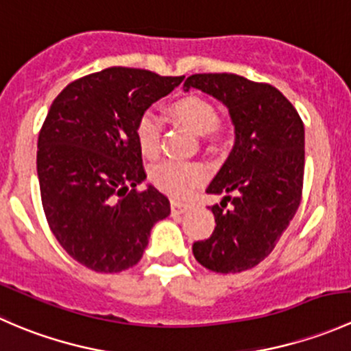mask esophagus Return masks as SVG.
Wrapping results in <instances>:
<instances>
[{
  "label": "esophagus",
  "mask_w": 351,
  "mask_h": 351,
  "mask_svg": "<svg viewBox=\"0 0 351 351\" xmlns=\"http://www.w3.org/2000/svg\"><path fill=\"white\" fill-rule=\"evenodd\" d=\"M189 208H190V204H186V202L171 200V212H173V214H183V212H186Z\"/></svg>",
  "instance_id": "obj_1"
}]
</instances>
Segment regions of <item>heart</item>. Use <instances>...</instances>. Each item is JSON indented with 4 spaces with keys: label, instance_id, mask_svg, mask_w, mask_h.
Segmentation results:
<instances>
[{
    "label": "heart",
    "instance_id": "heart-1",
    "mask_svg": "<svg viewBox=\"0 0 351 351\" xmlns=\"http://www.w3.org/2000/svg\"><path fill=\"white\" fill-rule=\"evenodd\" d=\"M173 119L195 134H214L219 130L217 110L205 98L189 95L173 101L169 107ZM136 141L141 153L154 158L159 153L161 127L149 113H144L136 125ZM151 182L171 197H186L205 180V169L197 162L162 161L151 168Z\"/></svg>",
    "mask_w": 351,
    "mask_h": 351
}]
</instances>
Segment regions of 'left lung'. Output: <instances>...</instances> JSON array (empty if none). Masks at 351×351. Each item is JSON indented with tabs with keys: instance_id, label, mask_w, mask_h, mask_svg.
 <instances>
[{
	"instance_id": "1",
	"label": "left lung",
	"mask_w": 351,
	"mask_h": 351,
	"mask_svg": "<svg viewBox=\"0 0 351 351\" xmlns=\"http://www.w3.org/2000/svg\"><path fill=\"white\" fill-rule=\"evenodd\" d=\"M190 88L221 101L234 125V146L205 190L224 195L210 207L215 229L193 243V256L212 271L238 274L274 251L299 208L304 123L271 84L222 73L192 74L183 83V90Z\"/></svg>"
}]
</instances>
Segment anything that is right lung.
Segmentation results:
<instances>
[{
	"mask_svg": "<svg viewBox=\"0 0 351 351\" xmlns=\"http://www.w3.org/2000/svg\"><path fill=\"white\" fill-rule=\"evenodd\" d=\"M185 76L108 67L67 84L38 134L37 175L51 231L77 263L117 274L143 258L169 200L146 180L137 120Z\"/></svg>",
	"mask_w": 351,
	"mask_h": 351,
	"instance_id": "add662e5",
	"label": "right lung"
}]
</instances>
